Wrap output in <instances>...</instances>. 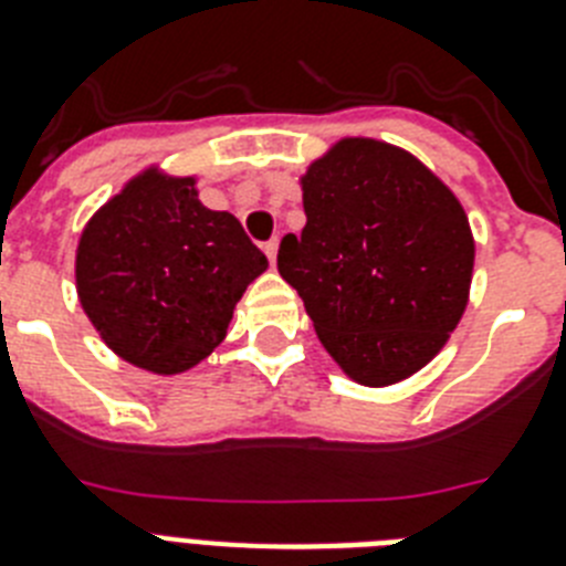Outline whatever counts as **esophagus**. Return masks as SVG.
<instances>
[{"mask_svg":"<svg viewBox=\"0 0 566 566\" xmlns=\"http://www.w3.org/2000/svg\"><path fill=\"white\" fill-rule=\"evenodd\" d=\"M264 253H268L270 264H275V253H279V239H270L268 244H264Z\"/></svg>","mask_w":566,"mask_h":566,"instance_id":"1","label":"esophagus"}]
</instances>
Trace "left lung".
I'll return each mask as SVG.
<instances>
[{
    "mask_svg": "<svg viewBox=\"0 0 566 566\" xmlns=\"http://www.w3.org/2000/svg\"><path fill=\"white\" fill-rule=\"evenodd\" d=\"M307 224L284 235L279 273L316 336L359 386L429 365L467 311L469 218L429 166L374 137H342L302 175Z\"/></svg>",
    "mask_w": 566,
    "mask_h": 566,
    "instance_id": "1",
    "label": "left lung"
}]
</instances>
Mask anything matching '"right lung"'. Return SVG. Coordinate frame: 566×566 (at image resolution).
Listing matches in <instances>:
<instances>
[{"label":"right lung","instance_id":"right-lung-1","mask_svg":"<svg viewBox=\"0 0 566 566\" xmlns=\"http://www.w3.org/2000/svg\"><path fill=\"white\" fill-rule=\"evenodd\" d=\"M268 270L239 218L207 210L195 178L149 166L108 198L77 244V296L108 348L172 377L227 336L235 302Z\"/></svg>","mask_w":566,"mask_h":566}]
</instances>
